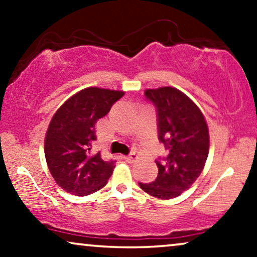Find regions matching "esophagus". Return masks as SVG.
<instances>
[{
    "label": "esophagus",
    "instance_id": "esophagus-1",
    "mask_svg": "<svg viewBox=\"0 0 257 257\" xmlns=\"http://www.w3.org/2000/svg\"><path fill=\"white\" fill-rule=\"evenodd\" d=\"M124 158H125V161L129 162V163H133V162H135L138 159V155L135 152H133L129 156H126V157H124Z\"/></svg>",
    "mask_w": 257,
    "mask_h": 257
}]
</instances>
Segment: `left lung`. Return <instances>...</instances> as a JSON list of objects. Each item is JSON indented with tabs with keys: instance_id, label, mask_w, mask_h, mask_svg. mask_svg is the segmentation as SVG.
Segmentation results:
<instances>
[{
	"instance_id": "left-lung-1",
	"label": "left lung",
	"mask_w": 257,
	"mask_h": 257,
	"mask_svg": "<svg viewBox=\"0 0 257 257\" xmlns=\"http://www.w3.org/2000/svg\"><path fill=\"white\" fill-rule=\"evenodd\" d=\"M145 96L158 112V139L169 152L156 162L158 176L151 184H139L152 197L172 199L198 179L209 153V129L200 108L174 87L146 89Z\"/></svg>"
}]
</instances>
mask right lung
<instances>
[{"label":"right lung","instance_id":"add662e5","mask_svg":"<svg viewBox=\"0 0 257 257\" xmlns=\"http://www.w3.org/2000/svg\"><path fill=\"white\" fill-rule=\"evenodd\" d=\"M123 95V90L88 87L53 114L44 137V156L53 179L67 193L88 196L107 184L114 162L104 161L91 147L96 122Z\"/></svg>","mask_w":257,"mask_h":257}]
</instances>
